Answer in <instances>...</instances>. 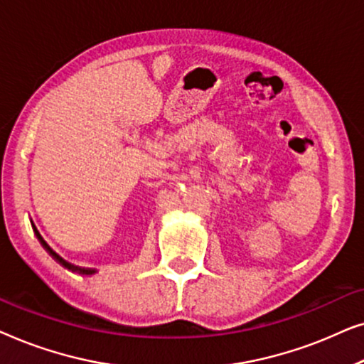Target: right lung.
Returning a JSON list of instances; mask_svg holds the SVG:
<instances>
[{"label": "right lung", "instance_id": "obj_1", "mask_svg": "<svg viewBox=\"0 0 364 364\" xmlns=\"http://www.w3.org/2000/svg\"><path fill=\"white\" fill-rule=\"evenodd\" d=\"M36 235H38V238H39V242H41V243H43V245H44V248H46V250H48L49 253H51V255H53L54 258H56V260H58L59 263H61V265H64V267H66V268H69V270H73V272H77V273H82V275H92V273H94V272H96V270H94V268H79V267H74V265H71V263H68L66 260H64V258H61V257H59V255H58V253H56V252H54V250H53V248H51V247H49L46 242H44V240H43V237H41V235H39V232H38V230H36Z\"/></svg>", "mask_w": 364, "mask_h": 364}]
</instances>
